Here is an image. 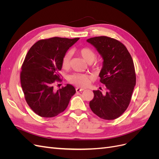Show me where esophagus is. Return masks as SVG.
<instances>
[{"instance_id": "1", "label": "esophagus", "mask_w": 159, "mask_h": 159, "mask_svg": "<svg viewBox=\"0 0 159 159\" xmlns=\"http://www.w3.org/2000/svg\"><path fill=\"white\" fill-rule=\"evenodd\" d=\"M75 90H76V92H77V93H80V92H81V91H84V89L80 88H77L75 89Z\"/></svg>"}]
</instances>
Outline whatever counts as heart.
Segmentation results:
<instances>
[{"label":"heart","mask_w":159,"mask_h":159,"mask_svg":"<svg viewBox=\"0 0 159 159\" xmlns=\"http://www.w3.org/2000/svg\"><path fill=\"white\" fill-rule=\"evenodd\" d=\"M80 54L83 57L84 60L91 64L95 60L96 54L95 52L91 49L90 48L85 47L80 50ZM71 58V52H68L64 55L61 60L62 68L64 69H68L70 66V61ZM91 80V76L87 74H74L70 76L69 81L70 83L75 84L80 87H85L89 84Z\"/></svg>","instance_id":"heart-1"}]
</instances>
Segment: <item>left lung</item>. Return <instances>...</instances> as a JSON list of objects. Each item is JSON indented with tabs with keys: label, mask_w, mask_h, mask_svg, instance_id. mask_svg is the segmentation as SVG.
I'll return each mask as SVG.
<instances>
[{
	"label": "left lung",
	"mask_w": 159,
	"mask_h": 159,
	"mask_svg": "<svg viewBox=\"0 0 159 159\" xmlns=\"http://www.w3.org/2000/svg\"><path fill=\"white\" fill-rule=\"evenodd\" d=\"M87 42L95 48L103 60L99 76L106 88L105 93L93 91L89 107L100 118L115 119L127 109L136 84L131 56L121 42L111 38L93 37Z\"/></svg>",
	"instance_id": "1"
}]
</instances>
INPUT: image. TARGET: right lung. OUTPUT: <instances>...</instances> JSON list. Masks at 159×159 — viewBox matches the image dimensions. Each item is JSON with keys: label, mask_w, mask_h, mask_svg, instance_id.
<instances>
[{"label": "right lung", "mask_w": 159, "mask_h": 159, "mask_svg": "<svg viewBox=\"0 0 159 159\" xmlns=\"http://www.w3.org/2000/svg\"><path fill=\"white\" fill-rule=\"evenodd\" d=\"M80 39L54 37L36 42L28 52L22 66L20 83L28 105L42 117H53L67 108L75 93L67 84L55 91L54 84L60 80L62 57Z\"/></svg>", "instance_id": "1"}]
</instances>
